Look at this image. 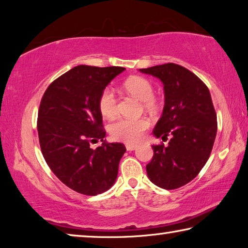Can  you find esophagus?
I'll use <instances>...</instances> for the list:
<instances>
[{"label": "esophagus", "mask_w": 248, "mask_h": 248, "mask_svg": "<svg viewBox=\"0 0 248 248\" xmlns=\"http://www.w3.org/2000/svg\"><path fill=\"white\" fill-rule=\"evenodd\" d=\"M138 148V145H134V144H127L125 145V149H127L128 151H133L136 150Z\"/></svg>", "instance_id": "esophagus-1"}]
</instances>
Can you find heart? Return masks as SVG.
<instances>
[{
  "instance_id": "1",
  "label": "heart",
  "mask_w": 248,
  "mask_h": 248,
  "mask_svg": "<svg viewBox=\"0 0 248 248\" xmlns=\"http://www.w3.org/2000/svg\"><path fill=\"white\" fill-rule=\"evenodd\" d=\"M125 91L141 102L143 107L151 114H155L161 108V102L154 96V86L148 78L132 77L124 83ZM98 108L105 118H114L118 111V99L111 87L102 91L98 97ZM150 127V121L146 118L140 119H119L110 125V136L114 140L124 142L128 144L138 143L142 140L146 130Z\"/></svg>"
}]
</instances>
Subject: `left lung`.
<instances>
[{"label": "left lung", "mask_w": 248, "mask_h": 248, "mask_svg": "<svg viewBox=\"0 0 248 248\" xmlns=\"http://www.w3.org/2000/svg\"><path fill=\"white\" fill-rule=\"evenodd\" d=\"M140 71L164 84V109L153 133L162 139L171 136L167 146L152 145L146 171L156 186L176 189L191 182L207 163L217 136V112L207 85L184 66L165 63Z\"/></svg>", "instance_id": "8db88e82"}]
</instances>
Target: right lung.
Returning <instances> with one entry per match:
<instances>
[{
    "mask_svg": "<svg viewBox=\"0 0 248 248\" xmlns=\"http://www.w3.org/2000/svg\"><path fill=\"white\" fill-rule=\"evenodd\" d=\"M124 70L78 65L54 79L41 98L37 119L41 153L52 173L78 194H102L118 175L125 146L105 139L98 97ZM98 140L102 145L91 149Z\"/></svg>",
    "mask_w": 248,
    "mask_h": 248,
    "instance_id": "add662e5",
    "label": "right lung"
}]
</instances>
